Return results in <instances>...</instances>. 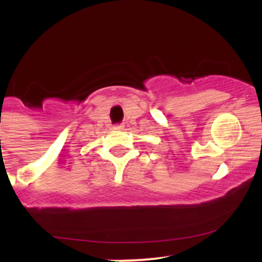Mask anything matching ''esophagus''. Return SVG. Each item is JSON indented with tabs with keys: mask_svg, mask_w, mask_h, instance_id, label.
Masks as SVG:
<instances>
[{
	"mask_svg": "<svg viewBox=\"0 0 262 262\" xmlns=\"http://www.w3.org/2000/svg\"><path fill=\"white\" fill-rule=\"evenodd\" d=\"M113 128H114L115 130H121V129H123V124H115Z\"/></svg>",
	"mask_w": 262,
	"mask_h": 262,
	"instance_id": "obj_1",
	"label": "esophagus"
}]
</instances>
